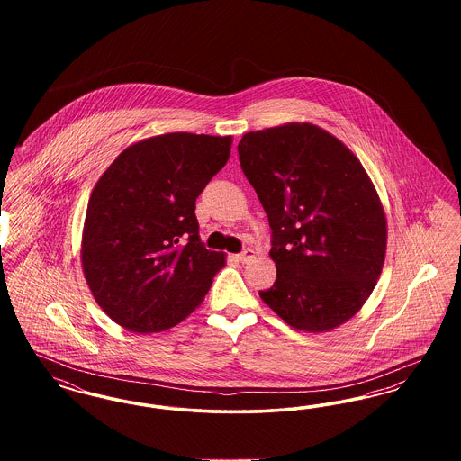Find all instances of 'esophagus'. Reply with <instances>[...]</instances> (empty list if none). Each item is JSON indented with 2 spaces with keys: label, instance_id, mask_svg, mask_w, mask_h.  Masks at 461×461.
Here are the masks:
<instances>
[{
  "label": "esophagus",
  "instance_id": "obj_1",
  "mask_svg": "<svg viewBox=\"0 0 461 461\" xmlns=\"http://www.w3.org/2000/svg\"><path fill=\"white\" fill-rule=\"evenodd\" d=\"M240 263H249V261H252L254 258H256V252L252 250V249H245L241 254H239V256H235Z\"/></svg>",
  "mask_w": 461,
  "mask_h": 461
}]
</instances>
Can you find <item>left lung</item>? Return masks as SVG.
Listing matches in <instances>:
<instances>
[{
    "label": "left lung",
    "mask_w": 461,
    "mask_h": 461,
    "mask_svg": "<svg viewBox=\"0 0 461 461\" xmlns=\"http://www.w3.org/2000/svg\"><path fill=\"white\" fill-rule=\"evenodd\" d=\"M243 173L273 230L276 282L261 299L286 325L323 333L368 301L387 250V218L359 158L311 122L245 132Z\"/></svg>",
    "instance_id": "8db88e82"
}]
</instances>
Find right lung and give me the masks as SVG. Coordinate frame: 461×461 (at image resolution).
Wrapping results in <instances>:
<instances>
[{"instance_id": "obj_1", "label": "right lung", "mask_w": 461, "mask_h": 461, "mask_svg": "<svg viewBox=\"0 0 461 461\" xmlns=\"http://www.w3.org/2000/svg\"><path fill=\"white\" fill-rule=\"evenodd\" d=\"M231 136L167 132L117 155L89 195L81 266L96 304L136 333L197 309L226 254L198 237L195 200L230 158Z\"/></svg>"}]
</instances>
